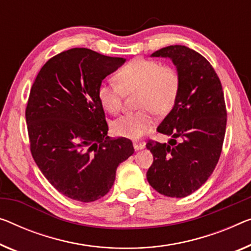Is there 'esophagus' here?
Wrapping results in <instances>:
<instances>
[{"label":"esophagus","mask_w":251,"mask_h":251,"mask_svg":"<svg viewBox=\"0 0 251 251\" xmlns=\"http://www.w3.org/2000/svg\"><path fill=\"white\" fill-rule=\"evenodd\" d=\"M133 147H134V149L136 150V151H138V150H142V149L145 148V143H144V142H134Z\"/></svg>","instance_id":"esophagus-1"}]
</instances>
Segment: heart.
<instances>
[{"mask_svg":"<svg viewBox=\"0 0 251 251\" xmlns=\"http://www.w3.org/2000/svg\"><path fill=\"white\" fill-rule=\"evenodd\" d=\"M117 83L102 82L98 99L104 110L117 114L122 109L124 93L138 91L136 104L140 110L126 114L113 123L115 135L136 140L153 125V113L163 116L175 106L180 90L177 70L158 61L135 58L117 73Z\"/></svg>","mask_w":251,"mask_h":251,"instance_id":"b5f03b06","label":"heart"}]
</instances>
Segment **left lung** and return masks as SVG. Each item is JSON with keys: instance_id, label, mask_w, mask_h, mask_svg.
Masks as SVG:
<instances>
[{"instance_id": "1", "label": "left lung", "mask_w": 251, "mask_h": 251, "mask_svg": "<svg viewBox=\"0 0 251 251\" xmlns=\"http://www.w3.org/2000/svg\"><path fill=\"white\" fill-rule=\"evenodd\" d=\"M152 57H168L180 76L175 106L158 126L168 143L149 141L153 163L147 178L156 192L181 198L205 184L222 151L226 108L221 81L204 56L181 45L161 48Z\"/></svg>"}]
</instances>
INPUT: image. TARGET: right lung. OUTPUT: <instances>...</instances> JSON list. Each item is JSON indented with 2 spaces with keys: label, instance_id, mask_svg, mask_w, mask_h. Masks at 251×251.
<instances>
[{
  "label": "right lung",
  "instance_id": "obj_1",
  "mask_svg": "<svg viewBox=\"0 0 251 251\" xmlns=\"http://www.w3.org/2000/svg\"><path fill=\"white\" fill-rule=\"evenodd\" d=\"M125 62L72 48L48 59L30 90L25 121L32 158L71 200L90 203L106 195L119 163L134 153L129 140L107 136L98 99L103 78Z\"/></svg>",
  "mask_w": 251,
  "mask_h": 251
}]
</instances>
